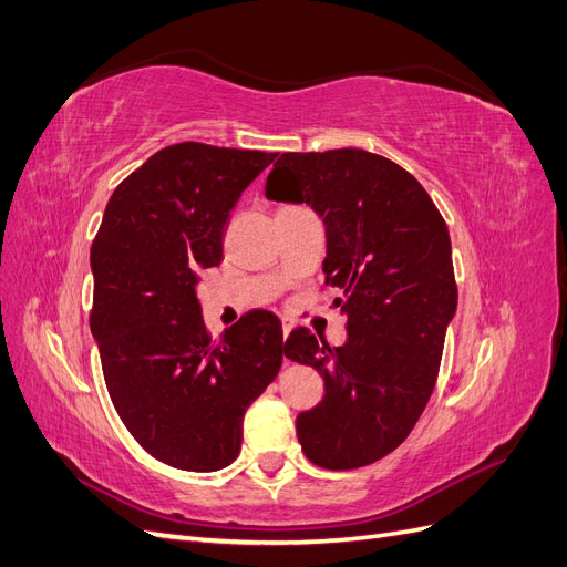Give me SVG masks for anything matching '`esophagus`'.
I'll list each match as a JSON object with an SVG mask.
<instances>
[{
    "mask_svg": "<svg viewBox=\"0 0 567 567\" xmlns=\"http://www.w3.org/2000/svg\"><path fill=\"white\" fill-rule=\"evenodd\" d=\"M293 319H288V317H281V329H284V338H288V333L293 331Z\"/></svg>",
    "mask_w": 567,
    "mask_h": 567,
    "instance_id": "esophagus-1",
    "label": "esophagus"
}]
</instances>
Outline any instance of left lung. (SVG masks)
Listing matches in <instances>:
<instances>
[{"label": "left lung", "instance_id": "1", "mask_svg": "<svg viewBox=\"0 0 567 567\" xmlns=\"http://www.w3.org/2000/svg\"><path fill=\"white\" fill-rule=\"evenodd\" d=\"M265 194L323 219L326 284L348 319L346 346L302 326L284 346L326 388L296 421L302 452L329 471L369 466L406 440L437 381L456 312L447 225L414 175L364 148L284 153Z\"/></svg>", "mask_w": 567, "mask_h": 567}]
</instances>
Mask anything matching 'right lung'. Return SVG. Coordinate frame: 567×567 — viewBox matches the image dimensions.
<instances>
[{"label":"right lung","instance_id":"add662e5","mask_svg":"<svg viewBox=\"0 0 567 567\" xmlns=\"http://www.w3.org/2000/svg\"><path fill=\"white\" fill-rule=\"evenodd\" d=\"M277 153L165 146L117 184L92 244L90 326L117 416L167 466L210 473L241 452L244 414L277 379L284 331L252 310L213 338L196 286L221 262L244 188Z\"/></svg>","mask_w":567,"mask_h":567}]
</instances>
